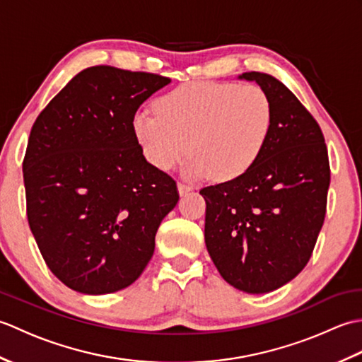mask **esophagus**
<instances>
[{
    "label": "esophagus",
    "instance_id": "1",
    "mask_svg": "<svg viewBox=\"0 0 362 362\" xmlns=\"http://www.w3.org/2000/svg\"><path fill=\"white\" fill-rule=\"evenodd\" d=\"M177 188H179V193H180V196H183V194H188L189 191L193 189V187L188 185V183H183V182H179V185H177Z\"/></svg>",
    "mask_w": 362,
    "mask_h": 362
}]
</instances>
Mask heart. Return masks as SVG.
<instances>
[{
	"mask_svg": "<svg viewBox=\"0 0 362 362\" xmlns=\"http://www.w3.org/2000/svg\"><path fill=\"white\" fill-rule=\"evenodd\" d=\"M272 122L271 96L257 83L188 82L160 96L156 113L138 110L132 129L157 169L168 171L193 152L188 177L233 180L257 163Z\"/></svg>",
	"mask_w": 362,
	"mask_h": 362,
	"instance_id": "heart-1",
	"label": "heart"
}]
</instances>
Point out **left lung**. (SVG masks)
I'll list each match as a JSON object with an SVG mask.
<instances>
[{"mask_svg":"<svg viewBox=\"0 0 362 362\" xmlns=\"http://www.w3.org/2000/svg\"><path fill=\"white\" fill-rule=\"evenodd\" d=\"M240 79L271 96L272 132L247 173L201 189L205 244L227 283L264 294L308 264L327 213L329 161L317 121L284 83L258 71Z\"/></svg>","mask_w":362,"mask_h":362,"instance_id":"left-lung-1","label":"left lung"}]
</instances>
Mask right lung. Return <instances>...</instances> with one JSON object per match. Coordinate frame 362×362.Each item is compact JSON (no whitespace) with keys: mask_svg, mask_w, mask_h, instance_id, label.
I'll return each instance as SVG.
<instances>
[{"mask_svg":"<svg viewBox=\"0 0 362 362\" xmlns=\"http://www.w3.org/2000/svg\"><path fill=\"white\" fill-rule=\"evenodd\" d=\"M171 82L109 65L76 74L30 129L23 179L28 222L45 263L82 294L127 288L156 249L175 180L146 161L132 119Z\"/></svg>","mask_w":362,"mask_h":362,"instance_id":"1","label":"right lung"}]
</instances>
